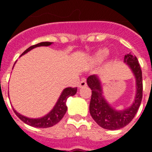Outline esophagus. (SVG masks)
Instances as JSON below:
<instances>
[{
    "label": "esophagus",
    "mask_w": 152,
    "mask_h": 152,
    "mask_svg": "<svg viewBox=\"0 0 152 152\" xmlns=\"http://www.w3.org/2000/svg\"><path fill=\"white\" fill-rule=\"evenodd\" d=\"M87 86V81H86L85 79H82L80 81V83H79V88H84Z\"/></svg>",
    "instance_id": "1"
}]
</instances>
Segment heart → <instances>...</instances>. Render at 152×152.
<instances>
[{
  "instance_id": "heart-1",
  "label": "heart",
  "mask_w": 152,
  "mask_h": 152,
  "mask_svg": "<svg viewBox=\"0 0 152 152\" xmlns=\"http://www.w3.org/2000/svg\"><path fill=\"white\" fill-rule=\"evenodd\" d=\"M108 53L107 50H101L98 51L93 57V61L95 63H99L102 61H103L104 58L108 55Z\"/></svg>"
}]
</instances>
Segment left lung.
Listing matches in <instances>:
<instances>
[{
	"mask_svg": "<svg viewBox=\"0 0 152 152\" xmlns=\"http://www.w3.org/2000/svg\"><path fill=\"white\" fill-rule=\"evenodd\" d=\"M124 62L127 64L136 78V97L133 103L124 110H118L108 103L102 92L101 81L96 75L88 76L87 83L91 89V99L89 110L92 118L98 125L109 130L120 129L133 119L139 109L143 97L142 71L136 56L126 54Z\"/></svg>",
	"mask_w": 152,
	"mask_h": 152,
	"instance_id": "left-lung-1",
	"label": "left lung"
}]
</instances>
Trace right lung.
Returning <instances> with one entry per match:
<instances>
[{"label": "right lung", "mask_w": 152, "mask_h": 152, "mask_svg": "<svg viewBox=\"0 0 152 152\" xmlns=\"http://www.w3.org/2000/svg\"><path fill=\"white\" fill-rule=\"evenodd\" d=\"M51 44H53V42H40V43H38L36 45H34V46H30L29 48L27 49L23 53L21 56L27 53L30 50H31L32 49L36 48V47H39V46H50ZM76 91H77V88H64L61 94V95H60L57 103L55 104V106L52 109V110L50 112H49L46 115L40 118H27V117H25V116L20 114V113H18L14 108H13V111H14V113L16 114L18 118L27 125H29L31 126L36 128L51 127V126H53L57 123L59 122L63 118V117H64L67 111V99L70 96H73L74 95H76Z\"/></svg>", "instance_id": "obj_1"}]
</instances>
